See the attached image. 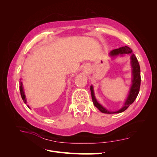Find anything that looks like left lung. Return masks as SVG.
<instances>
[{"instance_id": "left-lung-1", "label": "left lung", "mask_w": 157, "mask_h": 157, "mask_svg": "<svg viewBox=\"0 0 157 157\" xmlns=\"http://www.w3.org/2000/svg\"><path fill=\"white\" fill-rule=\"evenodd\" d=\"M123 54H130V63L132 66V86L130 87V92L128 94V96L126 99V100L124 104V105L119 110L117 111H109L105 107H103L100 103H99L95 97L94 92V88L93 86H90V91H91L92 94V101L94 103V105L96 106L99 111L103 113H107V114H112V113H120L128 109L129 106L134 103L135 99H136L137 95L140 92V84H141V75H140V64L138 63L136 56L132 53V50L128 46H122L118 49H115L110 52L109 55L111 56L112 58H115L117 56H122Z\"/></svg>"}]
</instances>
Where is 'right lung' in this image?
Here are the masks:
<instances>
[{
    "mask_svg": "<svg viewBox=\"0 0 157 157\" xmlns=\"http://www.w3.org/2000/svg\"><path fill=\"white\" fill-rule=\"evenodd\" d=\"M20 94H21V98L23 100V101H24V103L25 104H27V99L25 98V92L24 91H23V84H22V82L20 81ZM28 106V105H27ZM28 107H29V106H28Z\"/></svg>",
    "mask_w": 157,
    "mask_h": 157,
    "instance_id": "1",
    "label": "right lung"
}]
</instances>
